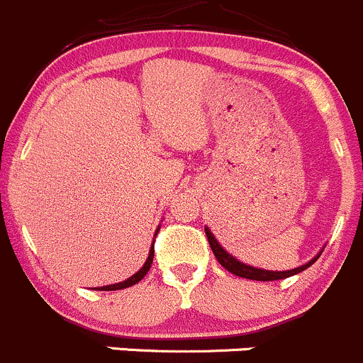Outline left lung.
<instances>
[{
	"label": "left lung",
	"instance_id": "8db88e82",
	"mask_svg": "<svg viewBox=\"0 0 363 363\" xmlns=\"http://www.w3.org/2000/svg\"><path fill=\"white\" fill-rule=\"evenodd\" d=\"M206 236H208V242H209V245H211V250H213V254H215V258L218 259V263L223 267V269L229 270V272L235 274V276L245 277V279H254V281H277V279H284V277L296 276V274L303 272V270H306L308 267L313 265V263L317 262V258H319L320 254H323V250H320V252L317 254L313 259H311V262L304 263V265L297 267V269L283 270V272L279 270V272H276V270L256 269V267H250V265H247V263L238 262L235 256H231L228 250L220 245L218 240L215 238V235H213L208 228H206Z\"/></svg>",
	"mask_w": 363,
	"mask_h": 363
}]
</instances>
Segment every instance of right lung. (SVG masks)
Here are the masks:
<instances>
[{
	"label": "right lung",
	"instance_id": "add662e5",
	"mask_svg": "<svg viewBox=\"0 0 363 363\" xmlns=\"http://www.w3.org/2000/svg\"><path fill=\"white\" fill-rule=\"evenodd\" d=\"M157 231H159V228H157ZM157 231H155V235H157ZM152 262H154V243H152L150 252H148V258H147V262H145V265L141 267V269L138 270V272H135L134 276H130V277H128V279L121 281V283H116V284H107V286H98V289H94V290H105V292H109V290H121V289H128V286H132V284L140 283V281L143 279L145 276H147V272H148V270H150Z\"/></svg>",
	"mask_w": 363,
	"mask_h": 363
}]
</instances>
